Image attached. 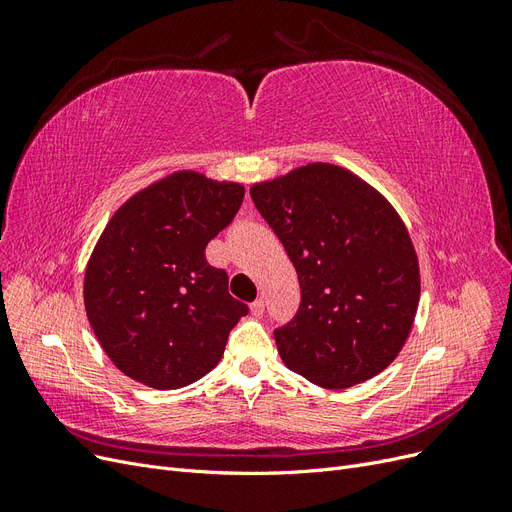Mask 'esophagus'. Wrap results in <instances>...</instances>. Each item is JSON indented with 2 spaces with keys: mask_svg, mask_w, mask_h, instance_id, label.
I'll return each mask as SVG.
<instances>
[{
  "mask_svg": "<svg viewBox=\"0 0 512 512\" xmlns=\"http://www.w3.org/2000/svg\"><path fill=\"white\" fill-rule=\"evenodd\" d=\"M250 312L258 318V316H262V312H265V301L262 299H256L252 305H250Z\"/></svg>",
  "mask_w": 512,
  "mask_h": 512,
  "instance_id": "34e87169",
  "label": "esophagus"
}]
</instances>
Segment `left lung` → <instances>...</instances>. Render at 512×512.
I'll list each match as a JSON object with an SVG mask.
<instances>
[{
    "instance_id": "1",
    "label": "left lung",
    "mask_w": 512,
    "mask_h": 512,
    "mask_svg": "<svg viewBox=\"0 0 512 512\" xmlns=\"http://www.w3.org/2000/svg\"><path fill=\"white\" fill-rule=\"evenodd\" d=\"M250 194L299 275L297 314L275 331L286 367L322 389L378 376L404 348L421 299L404 220L367 181L327 162Z\"/></svg>"
}]
</instances>
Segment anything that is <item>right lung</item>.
I'll use <instances>...</instances> for the list:
<instances>
[{"label":"right lung","instance_id":"obj_1","mask_svg":"<svg viewBox=\"0 0 512 512\" xmlns=\"http://www.w3.org/2000/svg\"><path fill=\"white\" fill-rule=\"evenodd\" d=\"M237 181L177 170L123 203L89 256L83 299L102 350L158 391L188 386L220 363L247 305L205 258L243 203Z\"/></svg>","mask_w":512,"mask_h":512}]
</instances>
